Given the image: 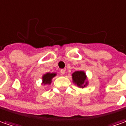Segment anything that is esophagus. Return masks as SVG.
Instances as JSON below:
<instances>
[{
  "label": "esophagus",
  "instance_id": "1",
  "mask_svg": "<svg viewBox=\"0 0 126 126\" xmlns=\"http://www.w3.org/2000/svg\"><path fill=\"white\" fill-rule=\"evenodd\" d=\"M61 74H65V70H64V69H62V70H61Z\"/></svg>",
  "mask_w": 126,
  "mask_h": 126
}]
</instances>
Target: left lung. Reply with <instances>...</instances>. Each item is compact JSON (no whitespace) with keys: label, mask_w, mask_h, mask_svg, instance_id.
Instances as JSON below:
<instances>
[{"label":"left lung","mask_w":126,"mask_h":126,"mask_svg":"<svg viewBox=\"0 0 126 126\" xmlns=\"http://www.w3.org/2000/svg\"><path fill=\"white\" fill-rule=\"evenodd\" d=\"M72 81L79 88H83L88 85L87 76L84 71H76L72 74Z\"/></svg>","instance_id":"8db88e82"}]
</instances>
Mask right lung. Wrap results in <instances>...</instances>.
Instances as JSON below:
<instances>
[{
    "mask_svg": "<svg viewBox=\"0 0 126 126\" xmlns=\"http://www.w3.org/2000/svg\"><path fill=\"white\" fill-rule=\"evenodd\" d=\"M56 76V73H50L47 72L46 74H43L42 77V84L43 85H50L52 83V80L53 78Z\"/></svg>",
    "mask_w": 126,
    "mask_h": 126,
    "instance_id": "obj_1",
    "label": "right lung"
}]
</instances>
